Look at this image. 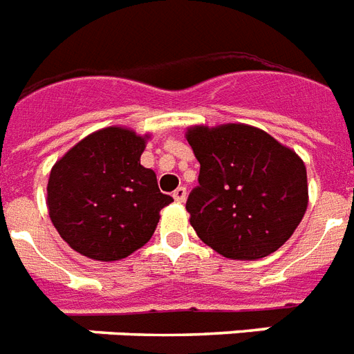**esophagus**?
I'll return each mask as SVG.
<instances>
[{
  "mask_svg": "<svg viewBox=\"0 0 354 354\" xmlns=\"http://www.w3.org/2000/svg\"><path fill=\"white\" fill-rule=\"evenodd\" d=\"M186 195H188V194H186L185 186H179V188L174 192V199L177 201V203H185Z\"/></svg>",
  "mask_w": 354,
  "mask_h": 354,
  "instance_id": "esophagus-1",
  "label": "esophagus"
}]
</instances>
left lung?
I'll use <instances>...</instances> for the list:
<instances>
[{"instance_id":"obj_1","label":"left lung","mask_w":354,"mask_h":354,"mask_svg":"<svg viewBox=\"0 0 354 354\" xmlns=\"http://www.w3.org/2000/svg\"><path fill=\"white\" fill-rule=\"evenodd\" d=\"M186 140L199 160V186L186 201L201 241L230 259L276 252L309 203L304 160L263 129L195 126Z\"/></svg>"}]
</instances>
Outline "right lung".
Masks as SVG:
<instances>
[{"label": "right lung", "instance_id": "right-lung-1", "mask_svg": "<svg viewBox=\"0 0 354 354\" xmlns=\"http://www.w3.org/2000/svg\"><path fill=\"white\" fill-rule=\"evenodd\" d=\"M146 138L128 128L87 135L53 166L47 185L50 221L67 245L97 261H117L153 236L171 197L159 190L140 155Z\"/></svg>", "mask_w": 354, "mask_h": 354}]
</instances>
